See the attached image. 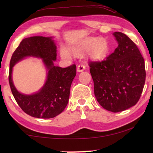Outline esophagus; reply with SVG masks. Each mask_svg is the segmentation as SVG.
<instances>
[{
  "label": "esophagus",
  "mask_w": 153,
  "mask_h": 153,
  "mask_svg": "<svg viewBox=\"0 0 153 153\" xmlns=\"http://www.w3.org/2000/svg\"><path fill=\"white\" fill-rule=\"evenodd\" d=\"M85 69V67L84 65L80 64V65H79L78 66H77V72H83V71Z\"/></svg>",
  "instance_id": "esophagus-1"
}]
</instances>
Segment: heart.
Segmentation results:
<instances>
[{
    "instance_id": "obj_1",
    "label": "heart",
    "mask_w": 153,
    "mask_h": 153,
    "mask_svg": "<svg viewBox=\"0 0 153 153\" xmlns=\"http://www.w3.org/2000/svg\"><path fill=\"white\" fill-rule=\"evenodd\" d=\"M110 47L106 39L99 37H88L73 45L70 50L74 56H80L88 52V56L95 61H101L107 57ZM66 49L60 50V56L64 59H69L71 54Z\"/></svg>"
}]
</instances>
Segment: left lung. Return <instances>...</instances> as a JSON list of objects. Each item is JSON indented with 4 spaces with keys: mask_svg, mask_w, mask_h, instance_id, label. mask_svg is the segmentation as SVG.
Returning <instances> with one entry per match:
<instances>
[{
    "mask_svg": "<svg viewBox=\"0 0 153 153\" xmlns=\"http://www.w3.org/2000/svg\"><path fill=\"white\" fill-rule=\"evenodd\" d=\"M114 35L118 43L114 53L102 61H91L89 66L97 102L116 113L137 103L146 74L144 59L135 43L123 33Z\"/></svg>",
    "mask_w": 153,
    "mask_h": 153,
    "instance_id": "1",
    "label": "left lung"
}]
</instances>
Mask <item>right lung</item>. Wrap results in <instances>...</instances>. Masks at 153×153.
I'll use <instances>...</instances> for the list:
<instances>
[{
  "mask_svg": "<svg viewBox=\"0 0 153 153\" xmlns=\"http://www.w3.org/2000/svg\"><path fill=\"white\" fill-rule=\"evenodd\" d=\"M28 56L42 58L48 71L44 86L36 94L24 95L14 87L12 68L16 62ZM56 46L52 37L34 36L21 42L12 54L10 63L9 83L11 91L21 108L29 116L38 118H52L63 111L68 105L70 87L76 76V65L65 68L55 66Z\"/></svg>",
  "mask_w": 153,
  "mask_h": 153,
  "instance_id": "right-lung-1",
  "label": "right lung"
}]
</instances>
